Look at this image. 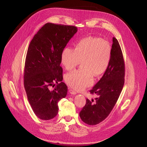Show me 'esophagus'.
Wrapping results in <instances>:
<instances>
[{
    "mask_svg": "<svg viewBox=\"0 0 147 147\" xmlns=\"http://www.w3.org/2000/svg\"><path fill=\"white\" fill-rule=\"evenodd\" d=\"M69 92H70V93L71 94H72V95H76V94H77L76 91L73 90L72 89H69Z\"/></svg>",
    "mask_w": 147,
    "mask_h": 147,
    "instance_id": "34e87169",
    "label": "esophagus"
}]
</instances>
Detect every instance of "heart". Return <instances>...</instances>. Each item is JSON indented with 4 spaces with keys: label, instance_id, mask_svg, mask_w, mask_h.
Returning <instances> with one entry per match:
<instances>
[{
    "label": "heart",
    "instance_id": "1",
    "mask_svg": "<svg viewBox=\"0 0 147 147\" xmlns=\"http://www.w3.org/2000/svg\"><path fill=\"white\" fill-rule=\"evenodd\" d=\"M111 46L106 40L87 37L80 40L76 49L67 47L63 51L61 60L65 68L71 70L82 60L84 69L76 70L66 74L65 80L70 87L78 91L91 86L94 75L99 76L105 72L110 64Z\"/></svg>",
    "mask_w": 147,
    "mask_h": 147
}]
</instances>
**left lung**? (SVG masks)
Returning a JSON list of instances; mask_svg holds the SVG:
<instances>
[{
	"label": "left lung",
	"mask_w": 147,
	"mask_h": 147,
	"mask_svg": "<svg viewBox=\"0 0 147 147\" xmlns=\"http://www.w3.org/2000/svg\"><path fill=\"white\" fill-rule=\"evenodd\" d=\"M124 61L119 42L113 38L109 66L90 92L98 96L95 100L86 99V104L80 112L83 122L96 125L105 119L115 107L124 83Z\"/></svg>",
	"instance_id": "1"
}]
</instances>
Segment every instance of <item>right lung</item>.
Here are the masks:
<instances>
[{"label":"right lung","mask_w":147,"mask_h":147,"mask_svg":"<svg viewBox=\"0 0 147 147\" xmlns=\"http://www.w3.org/2000/svg\"><path fill=\"white\" fill-rule=\"evenodd\" d=\"M77 31L74 26L48 23L34 35L29 45L24 85L32 111L42 120L54 118L58 113L59 101L66 96L67 87L61 81V56ZM56 83L57 85L52 90Z\"/></svg>","instance_id":"1"}]
</instances>
